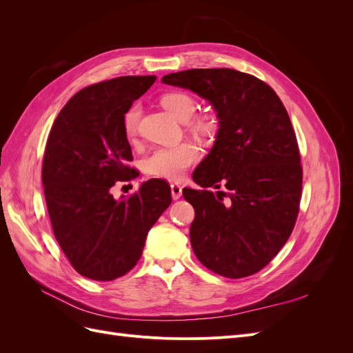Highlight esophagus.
Here are the masks:
<instances>
[{
	"mask_svg": "<svg viewBox=\"0 0 353 353\" xmlns=\"http://www.w3.org/2000/svg\"><path fill=\"white\" fill-rule=\"evenodd\" d=\"M170 194H172L174 200H178L181 197V194H183V187L178 184H172L170 185Z\"/></svg>",
	"mask_w": 353,
	"mask_h": 353,
	"instance_id": "esophagus-1",
	"label": "esophagus"
}]
</instances>
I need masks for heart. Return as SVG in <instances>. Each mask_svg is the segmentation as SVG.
<instances>
[{"instance_id":"obj_1","label":"heart","mask_w":353,"mask_h":353,"mask_svg":"<svg viewBox=\"0 0 353 353\" xmlns=\"http://www.w3.org/2000/svg\"><path fill=\"white\" fill-rule=\"evenodd\" d=\"M163 108L172 114L175 119L181 122H187L194 116L197 110L196 100L191 97L190 94L183 91H172L166 92L160 99ZM141 108L138 104H132L130 109L126 110L123 116V128L128 138H134L138 131V122H140ZM190 130L193 131L197 137L209 140L218 131V122L215 117L212 116H199L196 119L191 121ZM199 160V150L197 147L190 143H181L170 147H160L148 154L144 162L143 168L144 172L154 178H162L169 181H179L183 179L187 169L194 165Z\"/></svg>"}]
</instances>
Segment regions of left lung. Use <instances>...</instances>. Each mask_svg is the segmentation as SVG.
Segmentation results:
<instances>
[{
  "label": "left lung",
  "mask_w": 353,
  "mask_h": 353,
  "mask_svg": "<svg viewBox=\"0 0 353 353\" xmlns=\"http://www.w3.org/2000/svg\"><path fill=\"white\" fill-rule=\"evenodd\" d=\"M163 83L208 100L219 119L209 154L184 188L194 208L190 241L197 259L227 279L253 275L290 237L302 196V166L290 117L263 81L234 69L169 73ZM229 200L223 203V197Z\"/></svg>",
  "instance_id": "obj_1"
}]
</instances>
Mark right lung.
I'll use <instances>...</instances> for the list:
<instances>
[{
    "instance_id": "1",
    "label": "right lung",
    "mask_w": 353,
    "mask_h": 353,
    "mask_svg": "<svg viewBox=\"0 0 353 353\" xmlns=\"http://www.w3.org/2000/svg\"><path fill=\"white\" fill-rule=\"evenodd\" d=\"M156 77H121L90 85L66 103L52 123L42 185L52 231L81 275L112 281L137 265L147 234L169 208L166 181L153 178L116 200L110 188L137 170L123 116Z\"/></svg>"
}]
</instances>
